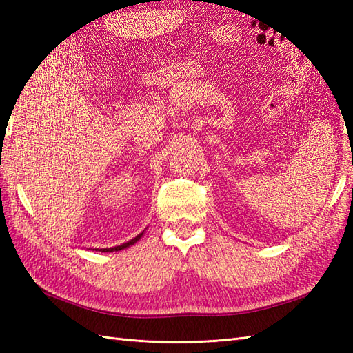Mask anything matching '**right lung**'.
<instances>
[{
  "mask_svg": "<svg viewBox=\"0 0 353 353\" xmlns=\"http://www.w3.org/2000/svg\"><path fill=\"white\" fill-rule=\"evenodd\" d=\"M142 234H144V232H142ZM142 234H139L138 236H134L133 239H130V241H127V243H124V244H121V245H115V247H109V249H100L99 252H118V250H123V249H127V247H130V245H133L134 243L137 241H139V238L142 236ZM97 250V249H95Z\"/></svg>",
  "mask_w": 353,
  "mask_h": 353,
  "instance_id": "right-lung-1",
  "label": "right lung"
}]
</instances>
